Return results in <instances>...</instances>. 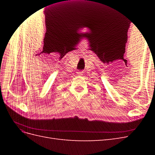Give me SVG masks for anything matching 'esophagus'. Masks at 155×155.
Listing matches in <instances>:
<instances>
[{"label": "esophagus", "instance_id": "obj_1", "mask_svg": "<svg viewBox=\"0 0 155 155\" xmlns=\"http://www.w3.org/2000/svg\"><path fill=\"white\" fill-rule=\"evenodd\" d=\"M82 74H83V72H81V71H78L77 72V75H78V76H81Z\"/></svg>", "mask_w": 155, "mask_h": 155}]
</instances>
